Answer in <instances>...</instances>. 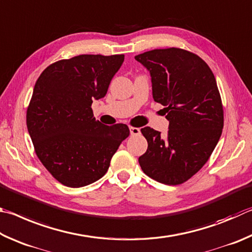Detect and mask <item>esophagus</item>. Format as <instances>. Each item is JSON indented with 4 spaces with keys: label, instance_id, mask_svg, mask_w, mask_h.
<instances>
[{
    "label": "esophagus",
    "instance_id": "esophagus-1",
    "mask_svg": "<svg viewBox=\"0 0 252 252\" xmlns=\"http://www.w3.org/2000/svg\"><path fill=\"white\" fill-rule=\"evenodd\" d=\"M129 131H130V135H133V136L139 135V134H140V129L138 128V127L130 126V127H129Z\"/></svg>",
    "mask_w": 252,
    "mask_h": 252
}]
</instances>
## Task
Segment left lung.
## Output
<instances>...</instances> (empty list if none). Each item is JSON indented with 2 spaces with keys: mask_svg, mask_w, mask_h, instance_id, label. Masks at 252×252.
Segmentation results:
<instances>
[{
  "mask_svg": "<svg viewBox=\"0 0 252 252\" xmlns=\"http://www.w3.org/2000/svg\"><path fill=\"white\" fill-rule=\"evenodd\" d=\"M135 60L152 76L154 100L165 106L167 138L144 127L148 148L138 158L148 177L165 185L190 179L208 161L223 128V107L208 64L183 48L145 52Z\"/></svg>",
  "mask_w": 252,
  "mask_h": 252,
  "instance_id": "1",
  "label": "left lung"
}]
</instances>
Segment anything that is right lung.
<instances>
[{"instance_id": "right-lung-1", "label": "right lung", "mask_w": 252, "mask_h": 252, "mask_svg": "<svg viewBox=\"0 0 252 252\" xmlns=\"http://www.w3.org/2000/svg\"><path fill=\"white\" fill-rule=\"evenodd\" d=\"M124 55L83 54L61 60L43 70L26 110L34 151L57 182L70 188L95 183L129 136L125 124L105 126L92 110L103 98Z\"/></svg>"}]
</instances>
